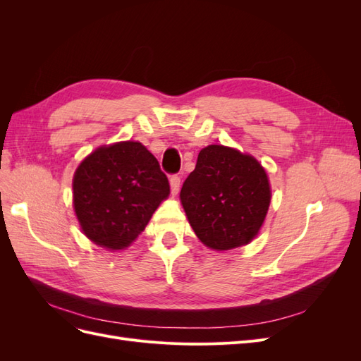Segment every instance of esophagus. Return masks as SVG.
Returning a JSON list of instances; mask_svg holds the SVG:
<instances>
[{"instance_id":"1","label":"esophagus","mask_w":361,"mask_h":361,"mask_svg":"<svg viewBox=\"0 0 361 361\" xmlns=\"http://www.w3.org/2000/svg\"><path fill=\"white\" fill-rule=\"evenodd\" d=\"M170 187H171V194H178L179 192L180 178L178 176V174H173V176H170Z\"/></svg>"}]
</instances>
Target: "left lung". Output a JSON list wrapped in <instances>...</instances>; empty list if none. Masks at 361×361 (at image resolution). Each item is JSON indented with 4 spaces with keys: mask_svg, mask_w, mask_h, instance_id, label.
Masks as SVG:
<instances>
[{
    "mask_svg": "<svg viewBox=\"0 0 361 361\" xmlns=\"http://www.w3.org/2000/svg\"><path fill=\"white\" fill-rule=\"evenodd\" d=\"M180 202L194 233L212 250L248 244L268 212L271 188L259 161L220 145L200 150L185 179Z\"/></svg>",
    "mask_w": 361,
    "mask_h": 361,
    "instance_id": "8db88e82",
    "label": "left lung"
}]
</instances>
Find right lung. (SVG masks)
<instances>
[{"instance_id": "add662e5", "label": "right lung", "mask_w": 361, "mask_h": 361, "mask_svg": "<svg viewBox=\"0 0 361 361\" xmlns=\"http://www.w3.org/2000/svg\"><path fill=\"white\" fill-rule=\"evenodd\" d=\"M72 187L84 235L106 250L133 244L170 194L158 159L138 141L97 147L76 169Z\"/></svg>"}]
</instances>
